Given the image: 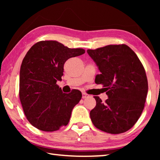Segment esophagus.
<instances>
[{"instance_id":"obj_1","label":"esophagus","mask_w":160,"mask_h":160,"mask_svg":"<svg viewBox=\"0 0 160 160\" xmlns=\"http://www.w3.org/2000/svg\"><path fill=\"white\" fill-rule=\"evenodd\" d=\"M90 97V95H89V94H86V93H85V92L82 93V99L88 98V97Z\"/></svg>"}]
</instances>
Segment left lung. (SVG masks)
Masks as SVG:
<instances>
[{"instance_id":"left-lung-1","label":"left lung","mask_w":160,"mask_h":160,"mask_svg":"<svg viewBox=\"0 0 160 160\" xmlns=\"http://www.w3.org/2000/svg\"><path fill=\"white\" fill-rule=\"evenodd\" d=\"M87 52L100 72L95 83L103 85L108 96L105 103L94 97L97 104L90 113L92 122L109 133L128 131L145 107L148 83L144 67L134 51L125 44L109 45Z\"/></svg>"}]
</instances>
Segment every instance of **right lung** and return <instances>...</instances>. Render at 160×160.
Masks as SVG:
<instances>
[{"instance_id":"1","label":"right lung","mask_w":160,"mask_h":160,"mask_svg":"<svg viewBox=\"0 0 160 160\" xmlns=\"http://www.w3.org/2000/svg\"><path fill=\"white\" fill-rule=\"evenodd\" d=\"M85 53L56 41L37 42L27 53L20 67L19 95L26 117L35 128L51 132L68 123L82 93L78 90L63 93L56 82L62 80L65 62Z\"/></svg>"}]
</instances>
